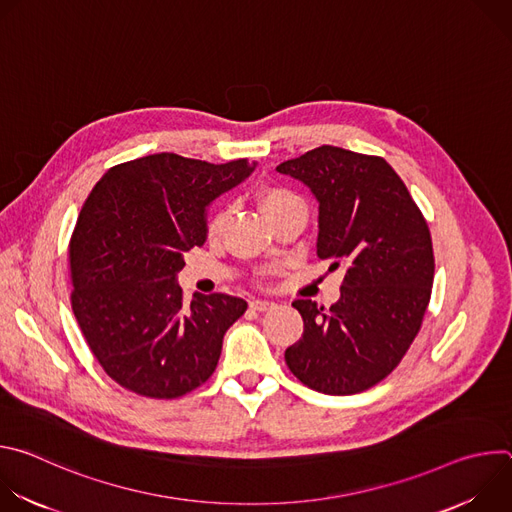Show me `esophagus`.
Listing matches in <instances>:
<instances>
[{"instance_id":"1","label":"esophagus","mask_w":512,"mask_h":512,"mask_svg":"<svg viewBox=\"0 0 512 512\" xmlns=\"http://www.w3.org/2000/svg\"><path fill=\"white\" fill-rule=\"evenodd\" d=\"M249 306H251L253 310H257V312H267V310H271L275 304L269 302V300H251Z\"/></svg>"}]
</instances>
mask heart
<instances>
[{"instance_id": "heart-1", "label": "heart", "mask_w": 512, "mask_h": 512, "mask_svg": "<svg viewBox=\"0 0 512 512\" xmlns=\"http://www.w3.org/2000/svg\"><path fill=\"white\" fill-rule=\"evenodd\" d=\"M257 202L261 206V210L265 212L267 218L275 216L277 212L294 206V204H302L300 196H296L294 192H291L289 188L285 186H279V184H269V186H263L259 192H257ZM229 221V210L227 208H218L206 223V237L208 239H218L223 235L225 231V225Z\"/></svg>"}]
</instances>
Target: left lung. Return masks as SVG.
Masks as SVG:
<instances>
[{"label": "left lung", "mask_w": 512, "mask_h": 512, "mask_svg": "<svg viewBox=\"0 0 512 512\" xmlns=\"http://www.w3.org/2000/svg\"><path fill=\"white\" fill-rule=\"evenodd\" d=\"M320 202L316 255L344 267L330 308L296 300L302 338L285 362L306 387L354 395L389 377L415 340L433 285L425 218L397 172L379 156L322 145L277 166Z\"/></svg>", "instance_id": "obj_1"}]
</instances>
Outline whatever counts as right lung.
Segmentation results:
<instances>
[{
  "label": "right lung",
  "instance_id": "obj_1",
  "mask_svg": "<svg viewBox=\"0 0 512 512\" xmlns=\"http://www.w3.org/2000/svg\"><path fill=\"white\" fill-rule=\"evenodd\" d=\"M255 164L154 154L109 168L85 200L68 243L79 328L103 371L150 399L182 397L210 379L225 332L247 302L194 294L176 275L206 241V206Z\"/></svg>",
  "mask_w": 512,
  "mask_h": 512
}]
</instances>
